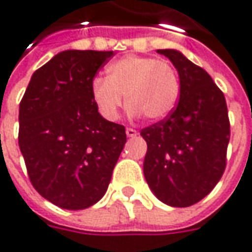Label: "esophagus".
Masks as SVG:
<instances>
[{
    "mask_svg": "<svg viewBox=\"0 0 252 252\" xmlns=\"http://www.w3.org/2000/svg\"><path fill=\"white\" fill-rule=\"evenodd\" d=\"M126 134H127V137H136L139 133H137V130L131 129V127H127V129H126Z\"/></svg>",
    "mask_w": 252,
    "mask_h": 252,
    "instance_id": "obj_1",
    "label": "esophagus"
}]
</instances>
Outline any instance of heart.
Segmentation results:
<instances>
[{
	"mask_svg": "<svg viewBox=\"0 0 252 252\" xmlns=\"http://www.w3.org/2000/svg\"><path fill=\"white\" fill-rule=\"evenodd\" d=\"M108 77H95L91 95L98 111L115 121L123 105V95L131 115L162 121L174 111L179 98V77L167 60L147 56H125L106 67Z\"/></svg>",
	"mask_w": 252,
	"mask_h": 252,
	"instance_id": "b5f03b06",
	"label": "heart"
}]
</instances>
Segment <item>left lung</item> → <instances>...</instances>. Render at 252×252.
I'll use <instances>...</instances> for the list:
<instances>
[{"mask_svg":"<svg viewBox=\"0 0 252 252\" xmlns=\"http://www.w3.org/2000/svg\"><path fill=\"white\" fill-rule=\"evenodd\" d=\"M179 75V101L162 121L141 129L147 143L144 177L153 193L174 208L198 203L224 169L230 122L224 94L202 67L178 50H157Z\"/></svg>","mask_w":252,"mask_h":252,"instance_id":"8db88e82","label":"left lung"}]
</instances>
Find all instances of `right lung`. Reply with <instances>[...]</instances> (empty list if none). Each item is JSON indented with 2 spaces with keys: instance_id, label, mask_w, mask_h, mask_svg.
<instances>
[{
  "instance_id": "right-lung-1",
  "label": "right lung",
  "mask_w": 252,
  "mask_h": 252,
  "mask_svg": "<svg viewBox=\"0 0 252 252\" xmlns=\"http://www.w3.org/2000/svg\"><path fill=\"white\" fill-rule=\"evenodd\" d=\"M113 52L65 50L36 70L19 103L18 143L33 188L62 209L81 210L105 195L126 143L106 121L91 83Z\"/></svg>"
}]
</instances>
